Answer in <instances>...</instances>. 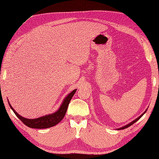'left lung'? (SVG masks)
I'll use <instances>...</instances> for the list:
<instances>
[{"label": "left lung", "mask_w": 159, "mask_h": 159, "mask_svg": "<svg viewBox=\"0 0 159 159\" xmlns=\"http://www.w3.org/2000/svg\"><path fill=\"white\" fill-rule=\"evenodd\" d=\"M147 110L148 109H146V110H145V111L143 113V114H142V115H141L140 116H139V117L138 118H137V119H134V121H132V122H130V123H129V124H127V125H124V127H121V128H118L117 129H125V128H128V127H129V126H130V125H132V124H134V123L135 122H137L138 120H139V119H140L141 117V116H143L144 114H145V112H146V111H147Z\"/></svg>", "instance_id": "obj_1"}]
</instances>
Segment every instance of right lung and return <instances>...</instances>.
<instances>
[{
	"label": "right lung",
	"mask_w": 159,
	"mask_h": 159,
	"mask_svg": "<svg viewBox=\"0 0 159 159\" xmlns=\"http://www.w3.org/2000/svg\"><path fill=\"white\" fill-rule=\"evenodd\" d=\"M76 90L77 89L73 90L72 92L70 93L69 95L66 97L65 99H64L62 103L61 104L60 108L58 109L56 112L52 113V114H50V115H44L43 116H41V117L36 118V119H30L22 117V116L18 114V113L15 111V110L13 108V107L10 105L9 101H8V103L9 104V106H10V108L15 113V115L18 116V118L20 119V120L25 125L31 128H37V129L48 128H51L52 127V126L56 125V124H58V123L60 122L61 120H62L64 115H65L66 112L67 111V108H68V106H69L70 101L71 100V99H72L74 94L75 93Z\"/></svg>",
	"instance_id": "1"
}]
</instances>
